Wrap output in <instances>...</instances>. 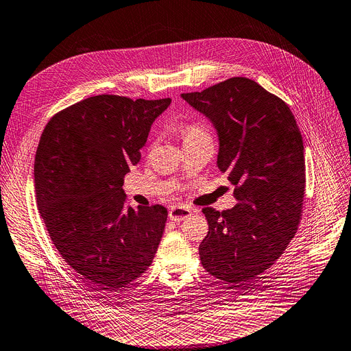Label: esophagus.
<instances>
[{
    "mask_svg": "<svg viewBox=\"0 0 351 351\" xmlns=\"http://www.w3.org/2000/svg\"><path fill=\"white\" fill-rule=\"evenodd\" d=\"M190 214H192V210L187 208V207H183V206H175V207H172V208L169 210V218H171L172 221H176V222L184 219V218L189 217Z\"/></svg>",
    "mask_w": 351,
    "mask_h": 351,
    "instance_id": "obj_1",
    "label": "esophagus"
}]
</instances>
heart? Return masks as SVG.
I'll list each match as a JSON object with an SVG mask.
<instances>
[{"instance_id":"1","label":"heart","mask_w":351,"mask_h":351,"mask_svg":"<svg viewBox=\"0 0 351 351\" xmlns=\"http://www.w3.org/2000/svg\"><path fill=\"white\" fill-rule=\"evenodd\" d=\"M202 133H206L200 125H196V124H186L183 129H182V134H183V138L187 140L190 137H195L197 134H202Z\"/></svg>"}]
</instances>
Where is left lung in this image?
Returning <instances> with one entry per match:
<instances>
[{
  "instance_id": "1",
  "label": "left lung",
  "mask_w": 351,
  "mask_h": 351,
  "mask_svg": "<svg viewBox=\"0 0 351 351\" xmlns=\"http://www.w3.org/2000/svg\"><path fill=\"white\" fill-rule=\"evenodd\" d=\"M218 134L217 167L235 184L231 210L203 208V267L241 287L265 273L294 238L305 193L304 143L289 105L249 78L182 93Z\"/></svg>"
}]
</instances>
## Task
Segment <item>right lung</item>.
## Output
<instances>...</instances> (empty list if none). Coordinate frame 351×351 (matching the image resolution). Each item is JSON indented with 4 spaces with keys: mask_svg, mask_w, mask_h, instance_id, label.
Returning a JSON list of instances; mask_svg holds the SVG:
<instances>
[{
    "mask_svg": "<svg viewBox=\"0 0 351 351\" xmlns=\"http://www.w3.org/2000/svg\"><path fill=\"white\" fill-rule=\"evenodd\" d=\"M171 98L84 99L50 119L35 156V193L61 258L85 280L120 291L152 263L168 211L127 206L123 178L137 165Z\"/></svg>",
    "mask_w": 351,
    "mask_h": 351,
    "instance_id": "add662e5",
    "label": "right lung"
}]
</instances>
